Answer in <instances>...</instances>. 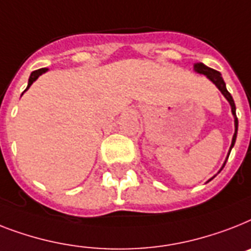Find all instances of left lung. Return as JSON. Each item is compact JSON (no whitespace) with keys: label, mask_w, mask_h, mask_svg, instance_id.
<instances>
[{"label":"left lung","mask_w":251,"mask_h":251,"mask_svg":"<svg viewBox=\"0 0 251 251\" xmlns=\"http://www.w3.org/2000/svg\"><path fill=\"white\" fill-rule=\"evenodd\" d=\"M193 71L196 73H199V75H203V76H206L207 78L210 79L211 82L215 85V86L219 89V91H221L222 94H223V97L226 98L228 100V103H229V105H231V111H232V115H233V119H235V134H233V138H232V143H231V147H229V151H228V154H227V158H226L225 164H223V166H222V169L225 168L226 162H227L228 160V156H229V153H231V150L233 148V146H235V142H236V138H237V129H238V120H237V116H236V105H235V101H233V98H232V95L229 93H228L227 87H226V82L225 79L222 78V75L218 71H215V69L213 68H209L207 66H205L203 63H195V66H193ZM221 169V170H222ZM221 170H219V173H221ZM215 176V175H214ZM213 176V178H214ZM211 178V179H213ZM211 179H209L207 182H210Z\"/></svg>","instance_id":"1"}]
</instances>
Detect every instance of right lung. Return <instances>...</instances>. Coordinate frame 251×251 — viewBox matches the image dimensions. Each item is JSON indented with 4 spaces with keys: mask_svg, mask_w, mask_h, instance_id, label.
I'll use <instances>...</instances> for the list:
<instances>
[{
    "mask_svg": "<svg viewBox=\"0 0 251 251\" xmlns=\"http://www.w3.org/2000/svg\"><path fill=\"white\" fill-rule=\"evenodd\" d=\"M48 71H49L48 68H41V69H37V71H33V72L30 73L29 79H28V86H26V89H25V90H24V93H25V91L28 90V89H29L30 85H32V83H33L34 81H36V79H37L38 77L41 76V75H44V73H46V72H48ZM23 94H22V95H23Z\"/></svg>",
    "mask_w": 251,
    "mask_h": 251,
    "instance_id": "add662e5",
    "label": "right lung"
}]
</instances>
